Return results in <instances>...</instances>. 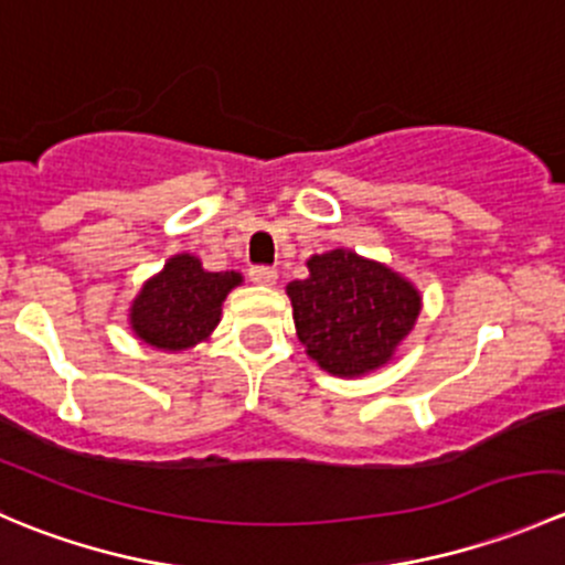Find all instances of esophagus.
<instances>
[{
  "instance_id": "esophagus-1",
  "label": "esophagus",
  "mask_w": 565,
  "mask_h": 565,
  "mask_svg": "<svg viewBox=\"0 0 565 565\" xmlns=\"http://www.w3.org/2000/svg\"><path fill=\"white\" fill-rule=\"evenodd\" d=\"M248 278L254 284H265V287H270V284L278 281V273L273 270V267H250Z\"/></svg>"
}]
</instances>
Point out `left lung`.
I'll return each mask as SVG.
<instances>
[{
	"label": "left lung",
	"instance_id": "left-lung-1",
	"mask_svg": "<svg viewBox=\"0 0 565 565\" xmlns=\"http://www.w3.org/2000/svg\"><path fill=\"white\" fill-rule=\"evenodd\" d=\"M306 267L309 278L287 284L306 355L344 380L391 363L424 309L418 287L385 262L352 248L309 256Z\"/></svg>",
	"mask_w": 565,
	"mask_h": 565
}]
</instances>
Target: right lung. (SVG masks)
I'll use <instances>...</instances> for the list:
<instances>
[{
    "mask_svg": "<svg viewBox=\"0 0 565 565\" xmlns=\"http://www.w3.org/2000/svg\"><path fill=\"white\" fill-rule=\"evenodd\" d=\"M241 284V273H210L199 256L174 254L163 270L141 284L128 309V324L147 347L163 352L193 350L213 335L226 295Z\"/></svg>",
    "mask_w": 565,
    "mask_h": 565,
    "instance_id": "obj_1",
    "label": "right lung"
}]
</instances>
